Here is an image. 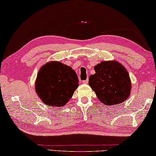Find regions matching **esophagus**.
I'll return each mask as SVG.
<instances>
[{
  "mask_svg": "<svg viewBox=\"0 0 156 156\" xmlns=\"http://www.w3.org/2000/svg\"><path fill=\"white\" fill-rule=\"evenodd\" d=\"M83 83H86V84L88 83V79H87V80H83Z\"/></svg>",
  "mask_w": 156,
  "mask_h": 156,
  "instance_id": "34e87169",
  "label": "esophagus"
}]
</instances>
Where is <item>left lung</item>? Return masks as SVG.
I'll return each instance as SVG.
<instances>
[{
	"mask_svg": "<svg viewBox=\"0 0 156 156\" xmlns=\"http://www.w3.org/2000/svg\"><path fill=\"white\" fill-rule=\"evenodd\" d=\"M95 74L89 77V85L105 105L118 104L129 98L131 83L129 73L117 61H102L95 66Z\"/></svg>",
	"mask_w": 156,
	"mask_h": 156,
	"instance_id": "1",
	"label": "left lung"
}]
</instances>
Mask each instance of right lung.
I'll return each instance as SVG.
<instances>
[{
  "mask_svg": "<svg viewBox=\"0 0 156 156\" xmlns=\"http://www.w3.org/2000/svg\"><path fill=\"white\" fill-rule=\"evenodd\" d=\"M78 86V76L75 71L58 61L42 66L35 83L36 92L42 101L54 107L66 104Z\"/></svg>",
  "mask_w": 156,
  "mask_h": 156,
  "instance_id": "add662e5",
  "label": "right lung"
}]
</instances>
